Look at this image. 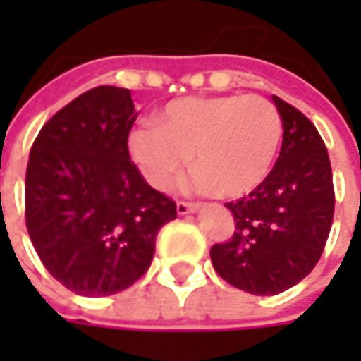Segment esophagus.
<instances>
[{
  "instance_id": "1",
  "label": "esophagus",
  "mask_w": 361,
  "mask_h": 361,
  "mask_svg": "<svg viewBox=\"0 0 361 361\" xmlns=\"http://www.w3.org/2000/svg\"><path fill=\"white\" fill-rule=\"evenodd\" d=\"M196 209H198V204H194V202H183V200H180V202H178V213H180V215L194 213Z\"/></svg>"
}]
</instances>
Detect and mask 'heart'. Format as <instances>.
<instances>
[{"label": "heart", "mask_w": 361, "mask_h": 361, "mask_svg": "<svg viewBox=\"0 0 361 361\" xmlns=\"http://www.w3.org/2000/svg\"><path fill=\"white\" fill-rule=\"evenodd\" d=\"M282 135V116L263 96H200L169 102L157 125H137L127 148L157 190L178 180L192 154L198 190L238 198L269 176Z\"/></svg>", "instance_id": "obj_1"}]
</instances>
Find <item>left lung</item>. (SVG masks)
<instances>
[{
	"mask_svg": "<svg viewBox=\"0 0 361 361\" xmlns=\"http://www.w3.org/2000/svg\"><path fill=\"white\" fill-rule=\"evenodd\" d=\"M280 157L249 196L228 202L236 232L213 245L215 271L251 295H278L301 282L320 261L332 215L334 188L324 142L316 125L278 96Z\"/></svg>",
	"mask_w": 361,
	"mask_h": 361,
	"instance_id": "1",
	"label": "left lung"
}]
</instances>
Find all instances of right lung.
Returning a JSON list of instances; mask_svg holds the SVG:
<instances>
[{
    "mask_svg": "<svg viewBox=\"0 0 361 361\" xmlns=\"http://www.w3.org/2000/svg\"><path fill=\"white\" fill-rule=\"evenodd\" d=\"M137 112L131 92L100 85L58 110L29 154L27 230L45 269L68 290L104 297L129 288L152 263L176 202L131 163Z\"/></svg>",
    "mask_w": 361,
    "mask_h": 361,
    "instance_id": "obj_1",
    "label": "right lung"
}]
</instances>
